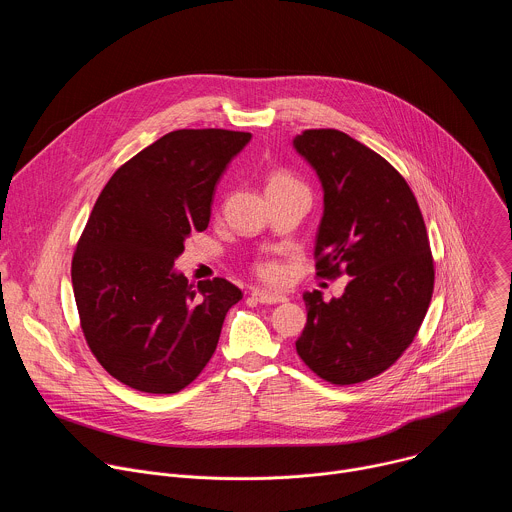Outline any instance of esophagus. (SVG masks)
I'll use <instances>...</instances> for the list:
<instances>
[{
  "instance_id": "34e87169",
  "label": "esophagus",
  "mask_w": 512,
  "mask_h": 512,
  "mask_svg": "<svg viewBox=\"0 0 512 512\" xmlns=\"http://www.w3.org/2000/svg\"><path fill=\"white\" fill-rule=\"evenodd\" d=\"M253 300L259 304H283L287 298L279 296V294H271V291L265 289H253Z\"/></svg>"
}]
</instances>
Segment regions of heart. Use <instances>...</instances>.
<instances>
[{"instance_id":"b5f03b06","label":"heart","mask_w":512,"mask_h":512,"mask_svg":"<svg viewBox=\"0 0 512 512\" xmlns=\"http://www.w3.org/2000/svg\"><path fill=\"white\" fill-rule=\"evenodd\" d=\"M283 188H304L300 180H296L289 172H273L267 180V190H283ZM255 271L265 281H279L283 269L275 261H261L255 265Z\"/></svg>"}]
</instances>
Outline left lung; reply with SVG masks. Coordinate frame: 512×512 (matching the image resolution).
I'll return each mask as SVG.
<instances>
[{"label": "left lung", "instance_id": "8db88e82", "mask_svg": "<svg viewBox=\"0 0 512 512\" xmlns=\"http://www.w3.org/2000/svg\"><path fill=\"white\" fill-rule=\"evenodd\" d=\"M296 152L316 170L324 214L316 275L350 277L340 298L306 291L296 350L332 385L369 381L409 348L431 302L433 257L419 204L377 152L338 129H306Z\"/></svg>", "mask_w": 512, "mask_h": 512}]
</instances>
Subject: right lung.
I'll return each instance as SVG.
<instances>
[{
  "instance_id": "1",
  "label": "right lung",
  "mask_w": 512,
  "mask_h": 512,
  "mask_svg": "<svg viewBox=\"0 0 512 512\" xmlns=\"http://www.w3.org/2000/svg\"><path fill=\"white\" fill-rule=\"evenodd\" d=\"M251 133L170 131L125 162L99 194L72 257L85 340L123 385L154 395L188 387L243 294L223 277L194 287L174 261L208 227L214 186Z\"/></svg>"
}]
</instances>
